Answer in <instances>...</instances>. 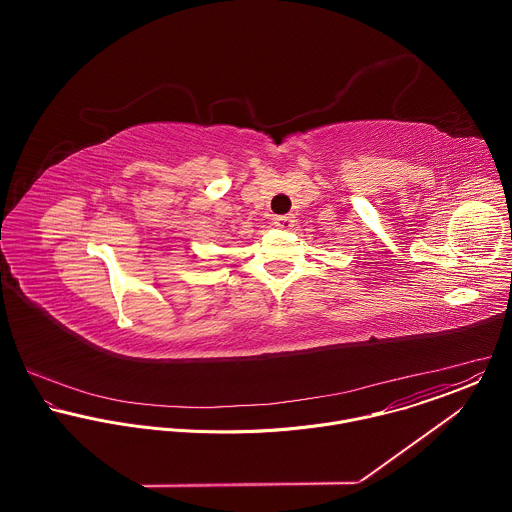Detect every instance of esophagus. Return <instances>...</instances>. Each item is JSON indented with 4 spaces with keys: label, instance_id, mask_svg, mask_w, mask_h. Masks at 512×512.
<instances>
[{
    "label": "esophagus",
    "instance_id": "1",
    "mask_svg": "<svg viewBox=\"0 0 512 512\" xmlns=\"http://www.w3.org/2000/svg\"><path fill=\"white\" fill-rule=\"evenodd\" d=\"M274 224H276L278 228H282V230H292L293 226L297 224V219H295L293 215H284V217H278Z\"/></svg>",
    "mask_w": 512,
    "mask_h": 512
}]
</instances>
